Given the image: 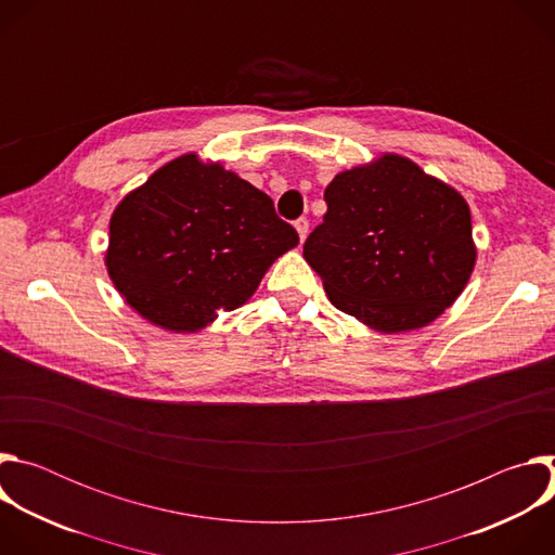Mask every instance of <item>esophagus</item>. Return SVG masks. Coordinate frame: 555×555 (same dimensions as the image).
I'll list each match as a JSON object with an SVG mask.
<instances>
[{"label":"esophagus","instance_id":"obj_1","mask_svg":"<svg viewBox=\"0 0 555 555\" xmlns=\"http://www.w3.org/2000/svg\"><path fill=\"white\" fill-rule=\"evenodd\" d=\"M294 225H296V232H298V236H300V244L305 242V236H307V232H309V221L305 219V217H300V219H296L294 221Z\"/></svg>","mask_w":555,"mask_h":555}]
</instances>
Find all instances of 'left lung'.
<instances>
[{
    "mask_svg": "<svg viewBox=\"0 0 555 555\" xmlns=\"http://www.w3.org/2000/svg\"><path fill=\"white\" fill-rule=\"evenodd\" d=\"M302 246L334 307L398 334L424 327L463 292L477 248L465 199L409 157L338 173Z\"/></svg>",
    "mask_w": 555,
    "mask_h": 555,
    "instance_id": "obj_1",
    "label": "left lung"
}]
</instances>
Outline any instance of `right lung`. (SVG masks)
<instances>
[{
  "label": "right lung",
  "instance_id": "1",
  "mask_svg": "<svg viewBox=\"0 0 555 555\" xmlns=\"http://www.w3.org/2000/svg\"><path fill=\"white\" fill-rule=\"evenodd\" d=\"M296 244L266 193L189 153L118 204L105 263L140 315L180 334L244 305Z\"/></svg>",
  "mask_w": 555,
  "mask_h": 555
}]
</instances>
